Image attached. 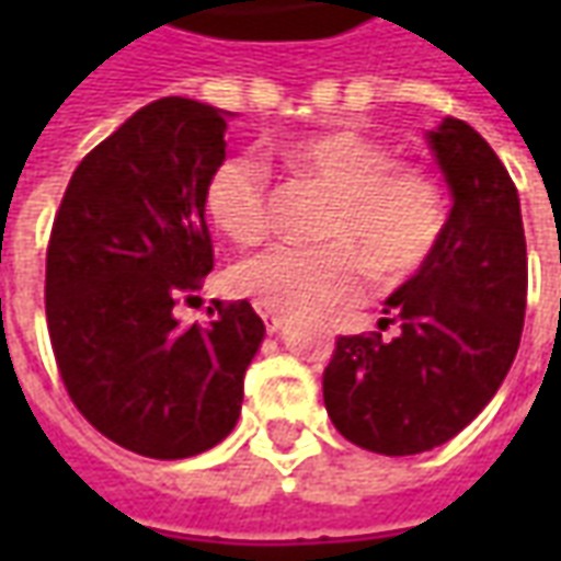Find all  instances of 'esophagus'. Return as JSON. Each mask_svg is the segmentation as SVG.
I'll use <instances>...</instances> for the list:
<instances>
[{
    "instance_id": "1",
    "label": "esophagus",
    "mask_w": 561,
    "mask_h": 561,
    "mask_svg": "<svg viewBox=\"0 0 561 561\" xmlns=\"http://www.w3.org/2000/svg\"><path fill=\"white\" fill-rule=\"evenodd\" d=\"M261 318H264V328H267V333H276V330H282L279 316H273V312H261Z\"/></svg>"
}]
</instances>
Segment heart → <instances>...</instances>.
Returning a JSON list of instances; mask_svg holds the SVG:
<instances>
[{
    "instance_id": "heart-1",
    "label": "heart",
    "mask_w": 561,
    "mask_h": 561,
    "mask_svg": "<svg viewBox=\"0 0 561 561\" xmlns=\"http://www.w3.org/2000/svg\"><path fill=\"white\" fill-rule=\"evenodd\" d=\"M288 164L336 195L321 221L324 245L276 243L240 261L233 291L273 316H318L364 297L366 270L409 276L442 240L445 188L423 164H400L385 140L357 128H333L288 147ZM213 221L237 243H255L273 221L267 161L233 152L207 180Z\"/></svg>"
}]
</instances>
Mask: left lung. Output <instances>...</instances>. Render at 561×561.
I'll return each mask as SVG.
<instances>
[{
    "mask_svg": "<svg viewBox=\"0 0 561 561\" xmlns=\"http://www.w3.org/2000/svg\"><path fill=\"white\" fill-rule=\"evenodd\" d=\"M430 147L454 192L433 255L390 294L381 333L340 336L324 366V405L352 445L409 457L445 445L493 400L526 316V233L517 185L493 147L447 116Z\"/></svg>",
    "mask_w": 561,
    "mask_h": 561,
    "instance_id": "left-lung-1",
    "label": "left lung"
}]
</instances>
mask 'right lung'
<instances>
[{"label":"right lung","instance_id":"right-lung-1","mask_svg":"<svg viewBox=\"0 0 561 561\" xmlns=\"http://www.w3.org/2000/svg\"><path fill=\"white\" fill-rule=\"evenodd\" d=\"M225 114L168 95L140 107L71 173L47 243L44 309L78 412L126 450L185 459L219 445L243 405L264 321L249 300L180 324L213 270L204 204Z\"/></svg>","mask_w":561,"mask_h":561}]
</instances>
